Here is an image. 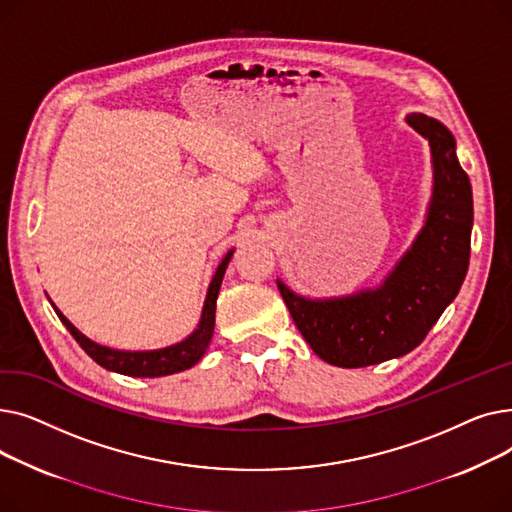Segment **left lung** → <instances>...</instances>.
<instances>
[{"label": "left lung", "instance_id": "1", "mask_svg": "<svg viewBox=\"0 0 512 512\" xmlns=\"http://www.w3.org/2000/svg\"><path fill=\"white\" fill-rule=\"evenodd\" d=\"M429 143L432 199L411 247L373 288L311 299L280 278L282 299L313 353L336 367H367L417 348L459 294L469 270L473 193L452 132L436 118L409 114Z\"/></svg>", "mask_w": 512, "mask_h": 512}]
</instances>
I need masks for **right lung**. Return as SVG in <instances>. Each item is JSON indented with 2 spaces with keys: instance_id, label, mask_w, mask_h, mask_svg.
I'll list each match as a JSON object with an SVG mask.
<instances>
[{
  "instance_id": "add662e5",
  "label": "right lung",
  "mask_w": 512,
  "mask_h": 512,
  "mask_svg": "<svg viewBox=\"0 0 512 512\" xmlns=\"http://www.w3.org/2000/svg\"><path fill=\"white\" fill-rule=\"evenodd\" d=\"M234 255V249H230L226 253V257L222 259V263L215 270L207 294H205V303H203V311H201V319L197 328L193 330V334H188L184 340L164 346V348H155V351H120V348H110L93 342L91 338H87L83 332L76 330L70 319L53 305V311L58 313L60 321L66 326V330L74 336V340L80 344V348L103 369L107 371H116L122 375H130V378H161V375H172L184 369H191L193 365H197L207 346L213 338V328H215V301H218L220 294V286L226 274V267L230 263Z\"/></svg>"
}]
</instances>
